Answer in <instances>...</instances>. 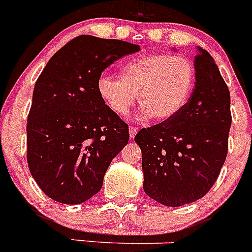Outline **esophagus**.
Returning <instances> with one entry per match:
<instances>
[{"mask_svg":"<svg viewBox=\"0 0 252 252\" xmlns=\"http://www.w3.org/2000/svg\"><path fill=\"white\" fill-rule=\"evenodd\" d=\"M137 127H133V126H130V128H128V133H130V137L131 139H133V137L136 136L137 133Z\"/></svg>","mask_w":252,"mask_h":252,"instance_id":"34e87169","label":"esophagus"}]
</instances>
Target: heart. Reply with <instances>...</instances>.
<instances>
[{
    "instance_id": "heart-1",
    "label": "heart",
    "mask_w": 252,
    "mask_h": 252,
    "mask_svg": "<svg viewBox=\"0 0 252 252\" xmlns=\"http://www.w3.org/2000/svg\"><path fill=\"white\" fill-rule=\"evenodd\" d=\"M121 79L101 75L97 93L110 111L120 117L130 113L139 99L140 119L160 121L174 117L188 103L195 84V69L180 55L144 54L125 63Z\"/></svg>"
}]
</instances>
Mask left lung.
I'll return each instance as SVG.
<instances>
[{"label":"left lung","mask_w":252,"mask_h":252,"mask_svg":"<svg viewBox=\"0 0 252 252\" xmlns=\"http://www.w3.org/2000/svg\"><path fill=\"white\" fill-rule=\"evenodd\" d=\"M194 69V88L183 110L135 136L142 153L144 190L168 207L206 195L227 157L230 91L215 59L199 46Z\"/></svg>","instance_id":"obj_1"}]
</instances>
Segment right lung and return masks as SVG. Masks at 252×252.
I'll list each match as a JSON object with an SVG mask.
<instances>
[{
  "label": "right lung",
  "instance_id": "1",
  "mask_svg": "<svg viewBox=\"0 0 252 252\" xmlns=\"http://www.w3.org/2000/svg\"><path fill=\"white\" fill-rule=\"evenodd\" d=\"M140 50L122 40L81 35L49 60L35 83L28 117V164L40 189L64 204L101 190L128 127L101 101L97 81L108 65Z\"/></svg>",
  "mask_w": 252,
  "mask_h": 252
}]
</instances>
